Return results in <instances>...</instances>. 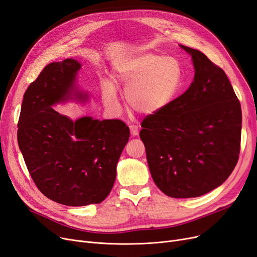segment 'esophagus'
<instances>
[{"label":"esophagus","mask_w":257,"mask_h":257,"mask_svg":"<svg viewBox=\"0 0 257 257\" xmlns=\"http://www.w3.org/2000/svg\"><path fill=\"white\" fill-rule=\"evenodd\" d=\"M129 128H130V134H131V136L136 137V136L139 135L140 129H139V127H138L137 125H131Z\"/></svg>","instance_id":"1"}]
</instances>
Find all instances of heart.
I'll return each mask as SVG.
<instances>
[{
  "label": "heart",
  "mask_w": 257,
  "mask_h": 257,
  "mask_svg": "<svg viewBox=\"0 0 257 257\" xmlns=\"http://www.w3.org/2000/svg\"><path fill=\"white\" fill-rule=\"evenodd\" d=\"M115 77L126 88L129 106L141 113L153 114L164 109L183 87L185 74L177 57L144 53L117 64ZM102 99L117 104L116 89L111 81L102 83Z\"/></svg>",
  "instance_id": "1"
}]
</instances>
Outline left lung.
I'll return each mask as SVG.
<instances>
[{
    "instance_id": "1",
    "label": "left lung",
    "mask_w": 257,
    "mask_h": 257,
    "mask_svg": "<svg viewBox=\"0 0 257 257\" xmlns=\"http://www.w3.org/2000/svg\"><path fill=\"white\" fill-rule=\"evenodd\" d=\"M195 78L182 95L146 116L141 140L151 177L173 198L202 196L221 185L239 158L241 108L224 71L198 50Z\"/></svg>"
}]
</instances>
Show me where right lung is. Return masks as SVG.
<instances>
[{
    "label": "right lung",
    "instance_id": "obj_1",
    "mask_svg": "<svg viewBox=\"0 0 257 257\" xmlns=\"http://www.w3.org/2000/svg\"><path fill=\"white\" fill-rule=\"evenodd\" d=\"M79 69L74 59L47 64L25 91L18 121V144L36 186L69 206L97 204L107 198L130 136L120 119L87 116L73 121L52 108L71 97Z\"/></svg>",
    "mask_w": 257,
    "mask_h": 257
}]
</instances>
